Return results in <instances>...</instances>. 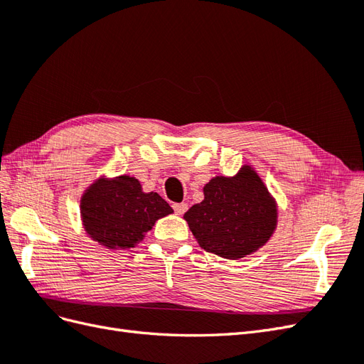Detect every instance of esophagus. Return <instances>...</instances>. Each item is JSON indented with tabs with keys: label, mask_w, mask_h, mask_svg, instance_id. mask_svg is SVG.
I'll use <instances>...</instances> for the list:
<instances>
[{
	"label": "esophagus",
	"mask_w": 364,
	"mask_h": 364,
	"mask_svg": "<svg viewBox=\"0 0 364 364\" xmlns=\"http://www.w3.org/2000/svg\"><path fill=\"white\" fill-rule=\"evenodd\" d=\"M173 209H174L176 214L182 215V214L186 213V209H188V205H186L185 202H182V203H174V205H173Z\"/></svg>",
	"instance_id": "obj_1"
}]
</instances>
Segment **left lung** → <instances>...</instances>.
<instances>
[{
  "label": "left lung",
  "instance_id": "obj_1",
  "mask_svg": "<svg viewBox=\"0 0 364 364\" xmlns=\"http://www.w3.org/2000/svg\"><path fill=\"white\" fill-rule=\"evenodd\" d=\"M203 194V202L183 214L202 249L238 259L267 243L277 228L278 209L249 165L234 178L217 176L211 179Z\"/></svg>",
  "mask_w": 364,
  "mask_h": 364
}]
</instances>
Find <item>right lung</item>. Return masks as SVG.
I'll use <instances>...</instances> for the list:
<instances>
[{
    "label": "right lung",
    "instance_id": "1",
    "mask_svg": "<svg viewBox=\"0 0 364 364\" xmlns=\"http://www.w3.org/2000/svg\"><path fill=\"white\" fill-rule=\"evenodd\" d=\"M80 209L86 232L109 249L135 247L158 218L173 213L158 193H142L138 179L130 176L92 183Z\"/></svg>",
    "mask_w": 364,
    "mask_h": 364
}]
</instances>
